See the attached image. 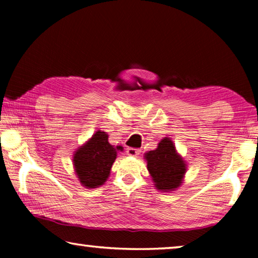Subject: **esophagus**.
Here are the masks:
<instances>
[{
    "mask_svg": "<svg viewBox=\"0 0 258 258\" xmlns=\"http://www.w3.org/2000/svg\"><path fill=\"white\" fill-rule=\"evenodd\" d=\"M126 152H127V155L131 157H138L140 155V152H141V150L135 149V148H127Z\"/></svg>",
    "mask_w": 258,
    "mask_h": 258,
    "instance_id": "esophagus-1",
    "label": "esophagus"
}]
</instances>
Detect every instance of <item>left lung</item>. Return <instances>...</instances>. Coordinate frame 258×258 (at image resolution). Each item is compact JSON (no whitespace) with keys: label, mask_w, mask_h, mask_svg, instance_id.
<instances>
[{"label":"left lung","mask_w":258,"mask_h":258,"mask_svg":"<svg viewBox=\"0 0 258 258\" xmlns=\"http://www.w3.org/2000/svg\"><path fill=\"white\" fill-rule=\"evenodd\" d=\"M145 159L157 190L171 192L181 186L187 165L171 138L161 139L155 150L145 154Z\"/></svg>","instance_id":"1"}]
</instances>
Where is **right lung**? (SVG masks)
I'll return each mask as SVG.
<instances>
[{
  "label": "right lung",
  "instance_id": "obj_1",
  "mask_svg": "<svg viewBox=\"0 0 258 258\" xmlns=\"http://www.w3.org/2000/svg\"><path fill=\"white\" fill-rule=\"evenodd\" d=\"M118 151H123V148L110 145L108 134L103 131H97L84 145L78 147L74 152L73 165L81 184L87 189L104 184Z\"/></svg>",
  "mask_w": 258,
  "mask_h": 258
}]
</instances>
